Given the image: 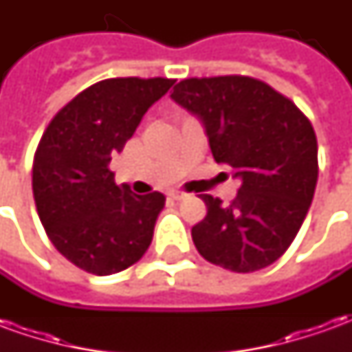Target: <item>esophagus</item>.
<instances>
[{"mask_svg": "<svg viewBox=\"0 0 352 352\" xmlns=\"http://www.w3.org/2000/svg\"><path fill=\"white\" fill-rule=\"evenodd\" d=\"M168 196L171 199H183L186 198V192H181V190H169Z\"/></svg>", "mask_w": 352, "mask_h": 352, "instance_id": "1", "label": "esophagus"}]
</instances>
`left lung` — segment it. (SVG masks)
<instances>
[{"instance_id": "8db88e82", "label": "left lung", "mask_w": 352, "mask_h": 352, "mask_svg": "<svg viewBox=\"0 0 352 352\" xmlns=\"http://www.w3.org/2000/svg\"><path fill=\"white\" fill-rule=\"evenodd\" d=\"M171 98L206 126L217 164L241 181L222 206L209 194L206 219L192 228L198 252L237 273L280 258L309 211L318 177L317 135L294 101L245 75L192 77Z\"/></svg>"}]
</instances>
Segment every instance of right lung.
I'll return each mask as SVG.
<instances>
[{
    "label": "right lung",
    "mask_w": 352,
    "mask_h": 352,
    "mask_svg": "<svg viewBox=\"0 0 352 352\" xmlns=\"http://www.w3.org/2000/svg\"><path fill=\"white\" fill-rule=\"evenodd\" d=\"M173 82L100 80L58 111L37 145L32 175L37 214L58 252L85 272H122L153 241L164 194L138 196L128 184L118 186L109 162Z\"/></svg>",
    "instance_id": "add662e5"
}]
</instances>
